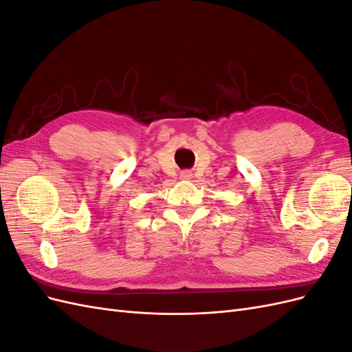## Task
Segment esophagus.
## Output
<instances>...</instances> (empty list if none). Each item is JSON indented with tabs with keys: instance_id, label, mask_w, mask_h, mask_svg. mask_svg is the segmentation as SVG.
Returning a JSON list of instances; mask_svg holds the SVG:
<instances>
[{
	"instance_id": "obj_1",
	"label": "esophagus",
	"mask_w": 352,
	"mask_h": 352,
	"mask_svg": "<svg viewBox=\"0 0 352 352\" xmlns=\"http://www.w3.org/2000/svg\"><path fill=\"white\" fill-rule=\"evenodd\" d=\"M192 172H190V170H185V172H182L180 173V179H184V180H189V179H192Z\"/></svg>"
}]
</instances>
